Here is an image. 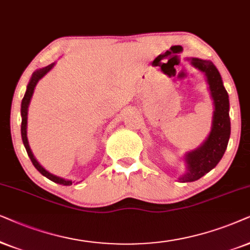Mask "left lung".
<instances>
[{
  "mask_svg": "<svg viewBox=\"0 0 250 250\" xmlns=\"http://www.w3.org/2000/svg\"><path fill=\"white\" fill-rule=\"evenodd\" d=\"M193 67L202 72L208 83V90L212 99L211 129L206 141L198 148L185 153L184 162L186 170L179 176L178 182L188 183L200 179L214 169L224 155L231 135L229 122V102L228 91L223 84L218 69L210 61L189 57L186 58Z\"/></svg>",
  "mask_w": 250,
  "mask_h": 250,
  "instance_id": "8db88e82",
  "label": "left lung"
}]
</instances>
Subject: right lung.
Listing matches in <instances>:
<instances>
[{"label": "right lung", "instance_id": "1", "mask_svg": "<svg viewBox=\"0 0 250 250\" xmlns=\"http://www.w3.org/2000/svg\"><path fill=\"white\" fill-rule=\"evenodd\" d=\"M55 65H56V62H52V64L45 66V67L36 69V71L32 74L31 80H29V82L27 84V89H26V92H25V96L21 101V138H22V143H24L26 151H27V154L29 156V159H31L32 164L34 165V167L38 169V170L41 172L44 177L49 178L50 181L57 183V184H61V185L69 186L73 184V182L71 181V179H65V178L59 177V176L53 175V174H51V172H49L48 170H45V169L43 168L41 165H40V162L35 159V156H34V154H33L31 147H29V143H28V138H27L28 106H29V103H31V99L33 97V94H34V89L40 80H41L43 76L46 74V73H49L50 71H51Z\"/></svg>", "mask_w": 250, "mask_h": 250}]
</instances>
